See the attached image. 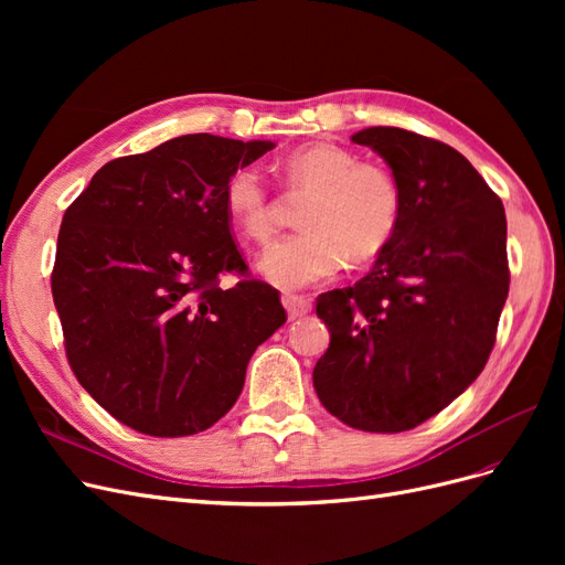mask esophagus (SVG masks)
<instances>
[{
    "instance_id": "esophagus-1",
    "label": "esophagus",
    "mask_w": 565,
    "mask_h": 565,
    "mask_svg": "<svg viewBox=\"0 0 565 565\" xmlns=\"http://www.w3.org/2000/svg\"><path fill=\"white\" fill-rule=\"evenodd\" d=\"M282 306H285V311H287V316L289 318H301V316H306L311 311V301L306 299V297H299V295H285L282 297Z\"/></svg>"
}]
</instances>
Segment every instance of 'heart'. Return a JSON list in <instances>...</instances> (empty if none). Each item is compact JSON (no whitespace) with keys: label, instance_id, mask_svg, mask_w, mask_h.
Instances as JSON below:
<instances>
[{"label":"heart","instance_id":"heart-1","mask_svg":"<svg viewBox=\"0 0 565 565\" xmlns=\"http://www.w3.org/2000/svg\"><path fill=\"white\" fill-rule=\"evenodd\" d=\"M287 181L313 191L299 214L303 231L270 245L259 259L264 278L282 289L328 280L347 259L365 264L393 243L403 218V191L386 167L361 162L337 143H311L287 158ZM233 224L256 243L273 233V210L259 167L233 169L224 185Z\"/></svg>","mask_w":565,"mask_h":565}]
</instances>
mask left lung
Returning <instances> with one entry per match:
<instances>
[{
	"label": "left lung",
	"mask_w": 565,
	"mask_h": 565,
	"mask_svg": "<svg viewBox=\"0 0 565 565\" xmlns=\"http://www.w3.org/2000/svg\"><path fill=\"white\" fill-rule=\"evenodd\" d=\"M403 191L393 243L365 278L318 297L330 349L313 386L353 429L398 434L438 415L483 372L509 295L502 200L455 148L398 127L351 136Z\"/></svg>",
	"instance_id": "8db88e82"
}]
</instances>
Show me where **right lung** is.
<instances>
[{
    "mask_svg": "<svg viewBox=\"0 0 565 565\" xmlns=\"http://www.w3.org/2000/svg\"><path fill=\"white\" fill-rule=\"evenodd\" d=\"M270 148L185 134L104 164L65 210L51 292L67 363L134 431L210 429L241 396L256 347L287 320L262 280L218 287V273H247L226 179Z\"/></svg>",
    "mask_w": 565,
    "mask_h": 565,
    "instance_id": "add662e5",
    "label": "right lung"
}]
</instances>
